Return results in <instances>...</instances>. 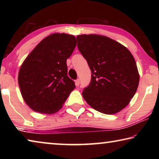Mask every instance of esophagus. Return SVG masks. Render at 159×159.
<instances>
[{
    "label": "esophagus",
    "mask_w": 159,
    "mask_h": 159,
    "mask_svg": "<svg viewBox=\"0 0 159 159\" xmlns=\"http://www.w3.org/2000/svg\"><path fill=\"white\" fill-rule=\"evenodd\" d=\"M80 85V79H78L77 80H76V85L79 86Z\"/></svg>",
    "instance_id": "obj_1"
}]
</instances>
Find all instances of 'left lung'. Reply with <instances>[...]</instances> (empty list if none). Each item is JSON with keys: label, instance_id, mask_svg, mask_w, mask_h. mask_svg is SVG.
I'll use <instances>...</instances> for the list:
<instances>
[{"label": "left lung", "instance_id": "left-lung-1", "mask_svg": "<svg viewBox=\"0 0 159 159\" xmlns=\"http://www.w3.org/2000/svg\"><path fill=\"white\" fill-rule=\"evenodd\" d=\"M78 48L91 70L90 84L83 97L90 107L114 114L128 105L139 80L137 64L127 48L108 37L80 35Z\"/></svg>", "mask_w": 159, "mask_h": 159}]
</instances>
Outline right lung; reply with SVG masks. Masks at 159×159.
I'll return each mask as SVG.
<instances>
[{
    "mask_svg": "<svg viewBox=\"0 0 159 159\" xmlns=\"http://www.w3.org/2000/svg\"><path fill=\"white\" fill-rule=\"evenodd\" d=\"M76 42L72 35L52 34L42 40L23 62L19 85L24 100L34 111L57 112L75 88L74 81L67 76L66 60Z\"/></svg>",
    "mask_w": 159,
    "mask_h": 159,
    "instance_id": "right-lung-1",
    "label": "right lung"
}]
</instances>
